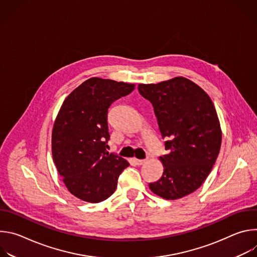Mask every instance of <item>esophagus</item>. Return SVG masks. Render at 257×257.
Wrapping results in <instances>:
<instances>
[{
	"instance_id": "obj_1",
	"label": "esophagus",
	"mask_w": 257,
	"mask_h": 257,
	"mask_svg": "<svg viewBox=\"0 0 257 257\" xmlns=\"http://www.w3.org/2000/svg\"><path fill=\"white\" fill-rule=\"evenodd\" d=\"M135 162H136V165H138V166H142L143 164H145L146 162V160H135Z\"/></svg>"
}]
</instances>
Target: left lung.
Listing matches in <instances>:
<instances>
[{
  "label": "left lung",
  "instance_id": "left-lung-1",
  "mask_svg": "<svg viewBox=\"0 0 257 257\" xmlns=\"http://www.w3.org/2000/svg\"><path fill=\"white\" fill-rule=\"evenodd\" d=\"M139 93L154 106L168 155L160 157L161 179L151 190L169 200L198 189L219 153L222 130L208 94L185 77L157 84H139Z\"/></svg>",
  "mask_w": 257,
  "mask_h": 257
}]
</instances>
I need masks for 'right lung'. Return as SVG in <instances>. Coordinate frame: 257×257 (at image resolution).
Listing matches in <instances>:
<instances>
[{"label": "right lung", "mask_w": 257, "mask_h": 257, "mask_svg": "<svg viewBox=\"0 0 257 257\" xmlns=\"http://www.w3.org/2000/svg\"><path fill=\"white\" fill-rule=\"evenodd\" d=\"M134 84L92 77L64 100L52 132V154L71 194L97 203L111 196L129 163L106 152L107 109Z\"/></svg>", "instance_id": "obj_1"}]
</instances>
